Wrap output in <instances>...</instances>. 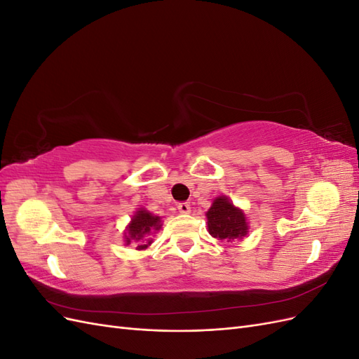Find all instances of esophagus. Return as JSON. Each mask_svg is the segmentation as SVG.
Returning a JSON list of instances; mask_svg holds the SVG:
<instances>
[{
    "mask_svg": "<svg viewBox=\"0 0 359 359\" xmlns=\"http://www.w3.org/2000/svg\"><path fill=\"white\" fill-rule=\"evenodd\" d=\"M178 211L182 214H189L190 212V203L189 202H180L178 203Z\"/></svg>",
    "mask_w": 359,
    "mask_h": 359,
    "instance_id": "1",
    "label": "esophagus"
}]
</instances>
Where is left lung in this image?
I'll return each mask as SVG.
<instances>
[{"label": "left lung", "mask_w": 359, "mask_h": 359, "mask_svg": "<svg viewBox=\"0 0 359 359\" xmlns=\"http://www.w3.org/2000/svg\"><path fill=\"white\" fill-rule=\"evenodd\" d=\"M208 219V232L220 241H229L233 238H243L247 235L245 215L241 210H238L232 202L220 196L217 198L211 208L206 212Z\"/></svg>", "instance_id": "left-lung-1"}]
</instances>
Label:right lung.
Instances as JSON below:
<instances>
[{
    "label": "right lung",
    "instance_id": "1",
    "mask_svg": "<svg viewBox=\"0 0 359 359\" xmlns=\"http://www.w3.org/2000/svg\"><path fill=\"white\" fill-rule=\"evenodd\" d=\"M160 217L153 215L145 210H139L132 219V223L127 227V235H126V243L130 244L132 241L136 243L137 250L147 248L153 240L148 238L151 233L156 231H160Z\"/></svg>",
    "mask_w": 359,
    "mask_h": 359
}]
</instances>
